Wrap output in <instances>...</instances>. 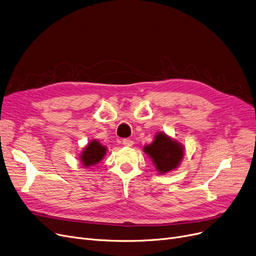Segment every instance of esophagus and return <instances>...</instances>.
<instances>
[{
    "label": "esophagus",
    "mask_w": 256,
    "mask_h": 256,
    "mask_svg": "<svg viewBox=\"0 0 256 256\" xmlns=\"http://www.w3.org/2000/svg\"><path fill=\"white\" fill-rule=\"evenodd\" d=\"M122 144H124V146H128V148H130V146H132V141L130 140V139H124V141H122Z\"/></svg>",
    "instance_id": "obj_1"
}]
</instances>
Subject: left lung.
<instances>
[{
  "mask_svg": "<svg viewBox=\"0 0 256 256\" xmlns=\"http://www.w3.org/2000/svg\"><path fill=\"white\" fill-rule=\"evenodd\" d=\"M152 159L156 170L163 174L176 170L184 157V146L164 132H160L154 136L150 146H144Z\"/></svg>",
  "mask_w": 256,
  "mask_h": 256,
  "instance_id": "obj_1",
  "label": "left lung"
}]
</instances>
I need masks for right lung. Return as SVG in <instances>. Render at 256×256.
<instances>
[{
  "instance_id": "add662e5",
  "label": "right lung",
  "mask_w": 256,
  "mask_h": 256,
  "mask_svg": "<svg viewBox=\"0 0 256 256\" xmlns=\"http://www.w3.org/2000/svg\"><path fill=\"white\" fill-rule=\"evenodd\" d=\"M106 152V148L102 146L97 140H92L88 146L84 148L80 158L84 168H88V166L96 165L100 162Z\"/></svg>"
}]
</instances>
